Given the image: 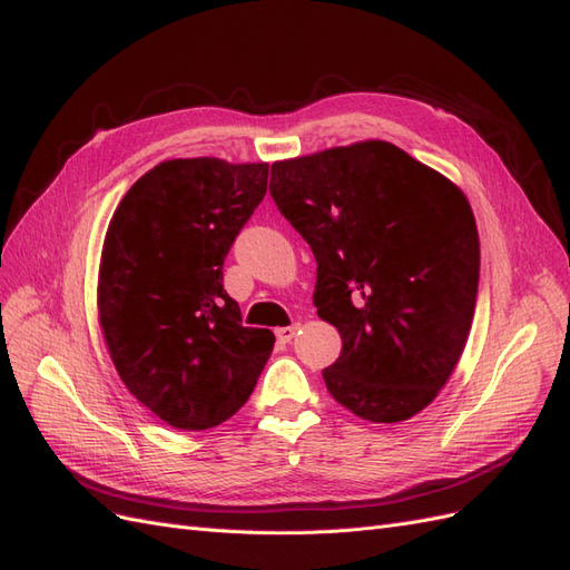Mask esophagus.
I'll use <instances>...</instances> for the list:
<instances>
[{"label": "esophagus", "mask_w": 570, "mask_h": 570, "mask_svg": "<svg viewBox=\"0 0 570 570\" xmlns=\"http://www.w3.org/2000/svg\"><path fill=\"white\" fill-rule=\"evenodd\" d=\"M297 331H299V323H295V325H285V327H278V331H275V337H278V340L285 344V342H289L292 337L297 335Z\"/></svg>", "instance_id": "34e87169"}]
</instances>
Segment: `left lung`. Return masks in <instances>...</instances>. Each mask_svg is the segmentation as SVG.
<instances>
[{"instance_id": "obj_1", "label": "left lung", "mask_w": 570, "mask_h": 570, "mask_svg": "<svg viewBox=\"0 0 570 570\" xmlns=\"http://www.w3.org/2000/svg\"><path fill=\"white\" fill-rule=\"evenodd\" d=\"M271 197L312 247L314 304L342 337L327 392L371 423L416 416L450 381L475 314L480 239L461 187L366 140L275 161Z\"/></svg>"}]
</instances>
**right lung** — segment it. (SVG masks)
<instances>
[{"label":"right lung","mask_w":570,"mask_h":570,"mask_svg":"<svg viewBox=\"0 0 570 570\" xmlns=\"http://www.w3.org/2000/svg\"><path fill=\"white\" fill-rule=\"evenodd\" d=\"M268 164L216 157L154 166L120 199L101 247L97 312L137 402L180 430L243 406L273 352L223 289V258L266 195Z\"/></svg>","instance_id":"1"}]
</instances>
